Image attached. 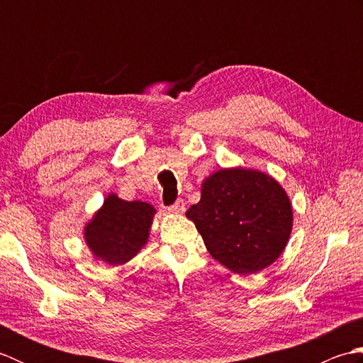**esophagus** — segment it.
<instances>
[{
  "instance_id": "34e87169",
  "label": "esophagus",
  "mask_w": 363,
  "mask_h": 363,
  "mask_svg": "<svg viewBox=\"0 0 363 363\" xmlns=\"http://www.w3.org/2000/svg\"><path fill=\"white\" fill-rule=\"evenodd\" d=\"M168 211L173 212V213H184V212H186V203H184L182 199H177V201L172 207H169Z\"/></svg>"
}]
</instances>
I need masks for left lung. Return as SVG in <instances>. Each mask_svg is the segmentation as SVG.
Masks as SVG:
<instances>
[{"label": "left lung", "mask_w": 363, "mask_h": 363, "mask_svg": "<svg viewBox=\"0 0 363 363\" xmlns=\"http://www.w3.org/2000/svg\"><path fill=\"white\" fill-rule=\"evenodd\" d=\"M211 256L237 274H254L279 259L289 243L293 209L287 191L260 169L220 168L201 184L187 211Z\"/></svg>", "instance_id": "obj_1"}]
</instances>
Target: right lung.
Instances as JSON below:
<instances>
[{
	"label": "right lung",
	"instance_id": "1",
	"mask_svg": "<svg viewBox=\"0 0 363 363\" xmlns=\"http://www.w3.org/2000/svg\"><path fill=\"white\" fill-rule=\"evenodd\" d=\"M154 215L150 203L107 195L82 230L91 257L112 267L128 264L148 243Z\"/></svg>",
	"mask_w": 363,
	"mask_h": 363
}]
</instances>
